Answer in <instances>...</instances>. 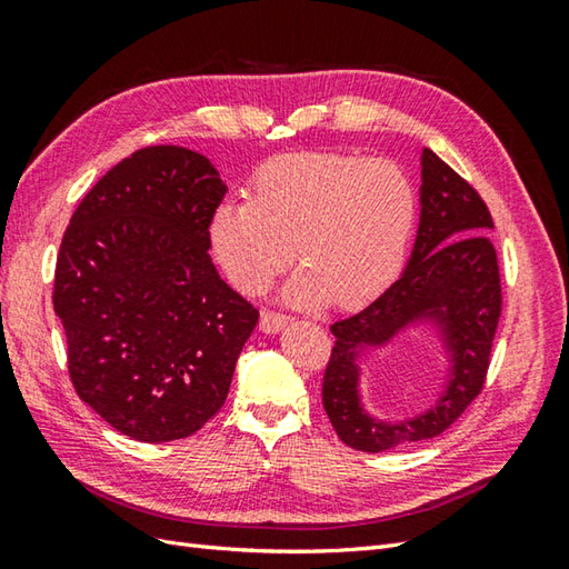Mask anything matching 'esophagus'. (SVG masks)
<instances>
[{
  "label": "esophagus",
  "instance_id": "esophagus-1",
  "mask_svg": "<svg viewBox=\"0 0 569 569\" xmlns=\"http://www.w3.org/2000/svg\"><path fill=\"white\" fill-rule=\"evenodd\" d=\"M288 325V316H283V312H273V310H263L261 312V322L259 328L266 332V335H276L281 332Z\"/></svg>",
  "mask_w": 569,
  "mask_h": 569
}]
</instances>
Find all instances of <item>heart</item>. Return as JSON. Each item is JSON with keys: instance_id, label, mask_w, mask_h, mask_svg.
Listing matches in <instances>:
<instances>
[{"instance_id": "heart-1", "label": "heart", "mask_w": 569, "mask_h": 569, "mask_svg": "<svg viewBox=\"0 0 569 569\" xmlns=\"http://www.w3.org/2000/svg\"><path fill=\"white\" fill-rule=\"evenodd\" d=\"M416 190L391 161L342 153L283 156L253 176L247 202L210 220L212 253L244 296H261L288 261L303 263L286 288L298 306L369 303L403 269L416 227Z\"/></svg>"}]
</instances>
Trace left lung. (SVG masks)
<instances>
[{
	"label": "left lung",
	"instance_id": "1",
	"mask_svg": "<svg viewBox=\"0 0 569 569\" xmlns=\"http://www.w3.org/2000/svg\"><path fill=\"white\" fill-rule=\"evenodd\" d=\"M420 224L406 271L357 316L337 320L322 379V406L340 440L361 452L430 440L485 389L501 318L499 259L489 239L487 202L430 149L420 156ZM439 325L451 357L439 403L416 419L379 421L360 403L358 357L410 323Z\"/></svg>",
	"mask_w": 569,
	"mask_h": 569
}]
</instances>
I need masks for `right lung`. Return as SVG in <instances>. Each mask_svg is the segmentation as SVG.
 <instances>
[{"label":"right lung","mask_w":569,"mask_h":569,"mask_svg":"<svg viewBox=\"0 0 569 569\" xmlns=\"http://www.w3.org/2000/svg\"><path fill=\"white\" fill-rule=\"evenodd\" d=\"M227 186L183 147H147L107 171L60 241L53 308L78 396L141 442L198 432L222 408L259 310L210 259Z\"/></svg>","instance_id":"1"}]
</instances>
